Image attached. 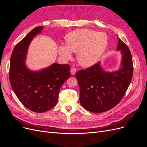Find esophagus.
I'll use <instances>...</instances> for the list:
<instances>
[{
	"label": "esophagus",
	"mask_w": 147,
	"mask_h": 147,
	"mask_svg": "<svg viewBox=\"0 0 147 147\" xmlns=\"http://www.w3.org/2000/svg\"><path fill=\"white\" fill-rule=\"evenodd\" d=\"M70 74L72 75H75V73H76V72H77V69L75 67H72L70 69Z\"/></svg>",
	"instance_id": "34e87169"
}]
</instances>
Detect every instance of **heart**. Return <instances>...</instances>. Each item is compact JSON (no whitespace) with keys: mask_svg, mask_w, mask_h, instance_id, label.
<instances>
[{"mask_svg":"<svg viewBox=\"0 0 147 147\" xmlns=\"http://www.w3.org/2000/svg\"><path fill=\"white\" fill-rule=\"evenodd\" d=\"M66 46L59 47V55L65 59L72 57V51L77 53L78 63L83 67L95 64L108 45L105 34L88 29H77L67 34Z\"/></svg>","mask_w":147,"mask_h":147,"instance_id":"b5f03b06","label":"heart"}]
</instances>
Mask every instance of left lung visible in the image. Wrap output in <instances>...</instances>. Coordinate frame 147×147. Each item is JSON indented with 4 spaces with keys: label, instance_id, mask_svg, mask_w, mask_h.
I'll return each instance as SVG.
<instances>
[{
    "label": "left lung",
    "instance_id": "obj_1",
    "mask_svg": "<svg viewBox=\"0 0 147 147\" xmlns=\"http://www.w3.org/2000/svg\"><path fill=\"white\" fill-rule=\"evenodd\" d=\"M117 51L122 55L121 66L117 71L106 72L100 62L75 76L80 88V102L93 113H102L113 108L121 100L133 75L132 59L126 44L118 38Z\"/></svg>",
    "mask_w": 147,
    "mask_h": 147
}]
</instances>
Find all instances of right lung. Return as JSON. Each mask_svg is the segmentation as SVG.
<instances>
[{"label": "right lung", "instance_id": "add662e5", "mask_svg": "<svg viewBox=\"0 0 147 147\" xmlns=\"http://www.w3.org/2000/svg\"><path fill=\"white\" fill-rule=\"evenodd\" d=\"M43 28H35L15 47L9 70L10 82L16 96L25 107L36 113L47 112L56 105L61 87L70 77L68 64L54 63L39 71L26 67L29 46Z\"/></svg>", "mask_w": 147, "mask_h": 147}]
</instances>
